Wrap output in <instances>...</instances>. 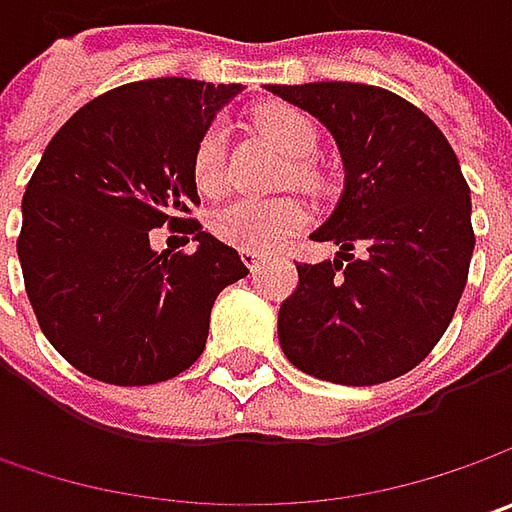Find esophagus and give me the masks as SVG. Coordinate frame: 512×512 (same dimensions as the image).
Instances as JSON below:
<instances>
[{
  "mask_svg": "<svg viewBox=\"0 0 512 512\" xmlns=\"http://www.w3.org/2000/svg\"><path fill=\"white\" fill-rule=\"evenodd\" d=\"M242 259H245V265L250 267V270H256V267L262 265V259H265V256H262L259 250H242Z\"/></svg>",
  "mask_w": 512,
  "mask_h": 512,
  "instance_id": "1",
  "label": "esophagus"
}]
</instances>
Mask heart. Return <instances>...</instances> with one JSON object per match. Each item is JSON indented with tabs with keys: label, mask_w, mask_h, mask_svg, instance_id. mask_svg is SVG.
<instances>
[{
	"label": "heart",
	"mask_w": 512,
	"mask_h": 512,
	"mask_svg": "<svg viewBox=\"0 0 512 512\" xmlns=\"http://www.w3.org/2000/svg\"><path fill=\"white\" fill-rule=\"evenodd\" d=\"M256 130L287 159H293V176L299 182L310 179L305 159L313 156L319 145V133L302 110L290 105H265L253 116ZM193 185L202 196H219L225 190V133L207 128L190 159ZM305 227V210L293 199H233L216 210L213 230L227 245L242 250H270L285 245Z\"/></svg>",
	"instance_id": "b5f03b06"
}]
</instances>
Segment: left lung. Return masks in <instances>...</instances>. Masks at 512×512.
Returning <instances> with one entry per match:
<instances>
[{"label": "left lung", "mask_w": 512, "mask_h": 512, "mask_svg": "<svg viewBox=\"0 0 512 512\" xmlns=\"http://www.w3.org/2000/svg\"><path fill=\"white\" fill-rule=\"evenodd\" d=\"M313 113L342 153L344 193L313 233L339 259L296 265L279 307L293 367L333 384H382L427 359L450 325L473 256L470 187L430 116L359 82L267 85ZM365 247L356 260L347 249Z\"/></svg>", "instance_id": "8db88e82"}]
</instances>
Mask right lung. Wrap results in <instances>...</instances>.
<instances>
[{"label": "right lung", "instance_id": "1", "mask_svg": "<svg viewBox=\"0 0 512 512\" xmlns=\"http://www.w3.org/2000/svg\"><path fill=\"white\" fill-rule=\"evenodd\" d=\"M242 85L145 79L96 96L45 148L16 239L48 342L90 379L168 382L202 356L210 310L247 276L242 256L190 216V159ZM194 233L193 254H156L149 230Z\"/></svg>", "mask_w": 512, "mask_h": 512}]
</instances>
